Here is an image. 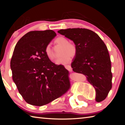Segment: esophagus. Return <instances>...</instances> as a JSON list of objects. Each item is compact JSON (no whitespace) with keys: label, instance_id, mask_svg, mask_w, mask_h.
Listing matches in <instances>:
<instances>
[{"label":"esophagus","instance_id":"1","mask_svg":"<svg viewBox=\"0 0 125 125\" xmlns=\"http://www.w3.org/2000/svg\"><path fill=\"white\" fill-rule=\"evenodd\" d=\"M64 67H65V68L67 69L68 71H72V68L71 67V65H65Z\"/></svg>","mask_w":125,"mask_h":125}]
</instances>
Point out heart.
I'll list each match as a JSON object with an SVG mask.
<instances>
[{
	"mask_svg": "<svg viewBox=\"0 0 125 125\" xmlns=\"http://www.w3.org/2000/svg\"><path fill=\"white\" fill-rule=\"evenodd\" d=\"M54 42L62 47L61 51V54H62V56L57 60L56 63L57 64H66L68 63L71 60V57H73L77 54V46L74 43L69 42L68 40L63 36L57 37ZM45 52L48 58L50 60H54V55L50 45L46 46Z\"/></svg>",
	"mask_w": 125,
	"mask_h": 125,
	"instance_id": "b5f03b06",
	"label": "heart"
}]
</instances>
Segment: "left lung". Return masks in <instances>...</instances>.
<instances>
[{"mask_svg":"<svg viewBox=\"0 0 125 125\" xmlns=\"http://www.w3.org/2000/svg\"><path fill=\"white\" fill-rule=\"evenodd\" d=\"M58 32L72 40L77 47L71 64L73 71L85 75L95 89V100L103 101L112 88L113 78L110 57L104 42L86 29H62Z\"/></svg>","mask_w":125,"mask_h":125,"instance_id":"8db88e82","label":"left lung"}]
</instances>
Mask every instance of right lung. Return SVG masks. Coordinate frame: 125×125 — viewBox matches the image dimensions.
I'll return each instance as SVG.
<instances>
[{
	"mask_svg": "<svg viewBox=\"0 0 125 125\" xmlns=\"http://www.w3.org/2000/svg\"><path fill=\"white\" fill-rule=\"evenodd\" d=\"M56 36L51 30L27 32L17 42L10 67L19 92L29 104L43 106L65 94L71 87L69 72L50 61L46 46Z\"/></svg>",
	"mask_w": 125,
	"mask_h": 125,
	"instance_id": "1",
	"label": "right lung"
}]
</instances>
